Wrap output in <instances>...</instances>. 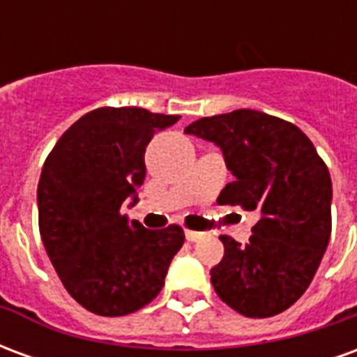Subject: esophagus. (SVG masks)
<instances>
[{"mask_svg":"<svg viewBox=\"0 0 357 357\" xmlns=\"http://www.w3.org/2000/svg\"><path fill=\"white\" fill-rule=\"evenodd\" d=\"M204 237V233L202 231H191V229H187L185 231V239L191 241V243H197V241H201Z\"/></svg>","mask_w":357,"mask_h":357,"instance_id":"esophagus-1","label":"esophagus"}]
</instances>
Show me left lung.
<instances>
[{"label":"left lung","mask_w":357,"mask_h":357,"mask_svg":"<svg viewBox=\"0 0 357 357\" xmlns=\"http://www.w3.org/2000/svg\"><path fill=\"white\" fill-rule=\"evenodd\" d=\"M185 133L214 143L233 181L220 204L256 212L247 247L231 237L210 269L214 291L247 317H271L306 292L331 237L333 183L314 143L300 128L241 109L197 120Z\"/></svg>","instance_id":"1"}]
</instances>
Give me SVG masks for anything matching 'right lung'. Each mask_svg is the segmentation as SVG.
I'll use <instances>...</instances> for the list:
<instances>
[{
  "instance_id": "obj_1",
  "label": "right lung",
  "mask_w": 357,
  "mask_h": 357,
  "mask_svg": "<svg viewBox=\"0 0 357 357\" xmlns=\"http://www.w3.org/2000/svg\"><path fill=\"white\" fill-rule=\"evenodd\" d=\"M179 116L139 107H102L74 122L43 164L40 235L68 294L97 315L147 306L164 287L185 235L179 225L145 229L122 214L137 202L145 149Z\"/></svg>"
}]
</instances>
